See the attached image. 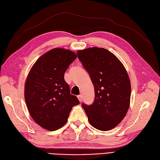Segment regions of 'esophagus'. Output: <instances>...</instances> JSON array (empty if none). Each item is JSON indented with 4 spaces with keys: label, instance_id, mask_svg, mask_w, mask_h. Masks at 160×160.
<instances>
[{
    "label": "esophagus",
    "instance_id": "34e87169",
    "mask_svg": "<svg viewBox=\"0 0 160 160\" xmlns=\"http://www.w3.org/2000/svg\"><path fill=\"white\" fill-rule=\"evenodd\" d=\"M78 100H79V101L80 102L82 101V96H81V95H79V96H78Z\"/></svg>",
    "mask_w": 160,
    "mask_h": 160
}]
</instances>
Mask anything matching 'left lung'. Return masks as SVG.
Instances as JSON below:
<instances>
[{
    "instance_id": "obj_1",
    "label": "left lung",
    "mask_w": 160,
    "mask_h": 160,
    "mask_svg": "<svg viewBox=\"0 0 160 160\" xmlns=\"http://www.w3.org/2000/svg\"><path fill=\"white\" fill-rule=\"evenodd\" d=\"M94 86L95 98L91 105L82 104L89 123L107 131L120 124L130 104L131 82L123 64L109 51L92 47L77 52Z\"/></svg>"
}]
</instances>
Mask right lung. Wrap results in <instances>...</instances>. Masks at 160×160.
<instances>
[{
    "label": "right lung",
    "mask_w": 160,
    "mask_h": 160,
    "mask_svg": "<svg viewBox=\"0 0 160 160\" xmlns=\"http://www.w3.org/2000/svg\"><path fill=\"white\" fill-rule=\"evenodd\" d=\"M76 58L70 50L53 49L36 60L28 74L25 85L27 107L33 120L48 131L62 127L72 107L80 104L64 79Z\"/></svg>",
    "instance_id": "right-lung-1"
}]
</instances>
